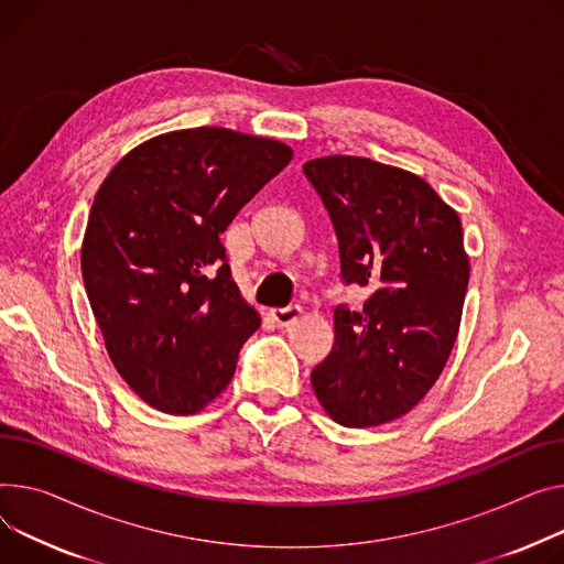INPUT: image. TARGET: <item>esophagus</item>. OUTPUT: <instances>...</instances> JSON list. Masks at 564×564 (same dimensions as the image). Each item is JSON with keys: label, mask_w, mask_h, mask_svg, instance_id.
I'll return each mask as SVG.
<instances>
[{"label": "esophagus", "mask_w": 564, "mask_h": 564, "mask_svg": "<svg viewBox=\"0 0 564 564\" xmlns=\"http://www.w3.org/2000/svg\"><path fill=\"white\" fill-rule=\"evenodd\" d=\"M302 308L299 306H285V308H272L270 311V315H272V319L279 324V326H290L292 322H296L299 317H302Z\"/></svg>", "instance_id": "obj_1"}]
</instances>
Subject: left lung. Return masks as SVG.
Returning a JSON list of instances; mask_svg holds the SVG:
<instances>
[{
  "label": "left lung",
  "mask_w": 564,
  "mask_h": 564,
  "mask_svg": "<svg viewBox=\"0 0 564 564\" xmlns=\"http://www.w3.org/2000/svg\"><path fill=\"white\" fill-rule=\"evenodd\" d=\"M340 251V279L369 296L333 313L335 343L313 390L343 426H379L415 408L458 337L469 260L460 217L405 170L358 156L304 163Z\"/></svg>",
  "instance_id": "left-lung-1"
}]
</instances>
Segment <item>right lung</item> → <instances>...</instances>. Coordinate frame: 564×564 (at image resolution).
Here are the masks:
<instances>
[{
    "label": "right lung",
    "mask_w": 564,
    "mask_h": 564,
    "mask_svg": "<svg viewBox=\"0 0 564 564\" xmlns=\"http://www.w3.org/2000/svg\"><path fill=\"white\" fill-rule=\"evenodd\" d=\"M290 159L279 140L199 127L142 142L99 185L84 285L112 365L149 405L191 415L229 386L260 317L219 236Z\"/></svg>",
    "instance_id": "obj_1"
}]
</instances>
